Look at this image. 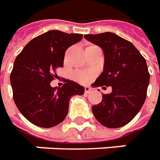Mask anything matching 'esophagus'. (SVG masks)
I'll return each mask as SVG.
<instances>
[{
    "instance_id": "1",
    "label": "esophagus",
    "mask_w": 160,
    "mask_h": 160,
    "mask_svg": "<svg viewBox=\"0 0 160 160\" xmlns=\"http://www.w3.org/2000/svg\"><path fill=\"white\" fill-rule=\"evenodd\" d=\"M91 87H89V86H85V94H90L91 92Z\"/></svg>"
}]
</instances>
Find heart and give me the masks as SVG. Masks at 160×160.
Here are the masks:
<instances>
[{
	"instance_id": "obj_1",
	"label": "heart",
	"mask_w": 160,
	"mask_h": 160,
	"mask_svg": "<svg viewBox=\"0 0 160 160\" xmlns=\"http://www.w3.org/2000/svg\"><path fill=\"white\" fill-rule=\"evenodd\" d=\"M93 77L92 73H87V72H79L75 75V79L81 83L88 82L91 78Z\"/></svg>"
}]
</instances>
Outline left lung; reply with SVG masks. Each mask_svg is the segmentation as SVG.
I'll return each instance as SVG.
<instances>
[{"instance_id": "left-lung-1", "label": "left lung", "mask_w": 160, "mask_h": 160, "mask_svg": "<svg viewBox=\"0 0 160 160\" xmlns=\"http://www.w3.org/2000/svg\"><path fill=\"white\" fill-rule=\"evenodd\" d=\"M84 37L104 53L103 72L93 86L112 89L110 94L102 95L101 103L92 107L93 115L109 128L125 126L138 113L146 99L150 77L146 60L131 42L113 32Z\"/></svg>"}]
</instances>
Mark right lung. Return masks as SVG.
<instances>
[{
  "label": "right lung",
  "instance_id": "obj_1",
  "mask_svg": "<svg viewBox=\"0 0 160 160\" xmlns=\"http://www.w3.org/2000/svg\"><path fill=\"white\" fill-rule=\"evenodd\" d=\"M83 35L51 30L34 38L16 58L11 73L13 99L23 117L40 128L62 122L73 96L83 95L84 87L65 80L62 87H52L55 69L64 66L67 48L80 42Z\"/></svg>",
  "mask_w": 160,
  "mask_h": 160
}]
</instances>
